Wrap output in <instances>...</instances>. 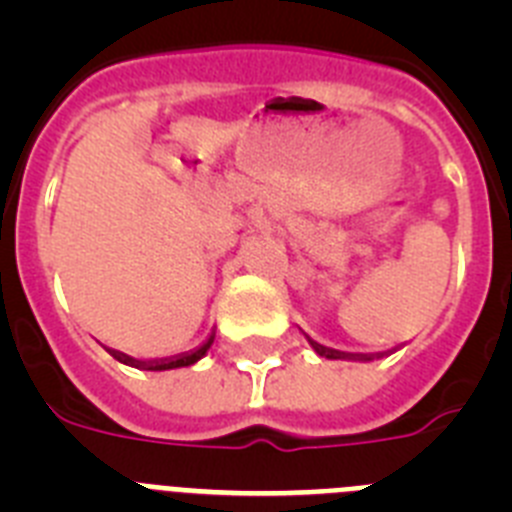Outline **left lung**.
<instances>
[{"instance_id": "obj_1", "label": "left lung", "mask_w": 512, "mask_h": 512, "mask_svg": "<svg viewBox=\"0 0 512 512\" xmlns=\"http://www.w3.org/2000/svg\"><path fill=\"white\" fill-rule=\"evenodd\" d=\"M307 343L312 346V351L318 356H325V359H343V361H374V359H382L384 354H348V351H336V348H328V346H320L318 341H312L310 336H305Z\"/></svg>"}]
</instances>
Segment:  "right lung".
<instances>
[{
	"mask_svg": "<svg viewBox=\"0 0 512 512\" xmlns=\"http://www.w3.org/2000/svg\"><path fill=\"white\" fill-rule=\"evenodd\" d=\"M212 341H215V330H212L210 336H207V341H202V346L192 348V351H187V354H179V356H169V359H151V361H143V359H133V356L122 354V351H115V348H107L112 356H115L120 364H128V366H135V369H146V372H169V369H179V366H192L197 364V361L202 359V356L210 351Z\"/></svg>",
	"mask_w": 512,
	"mask_h": 512,
	"instance_id": "1",
	"label": "right lung"
}]
</instances>
